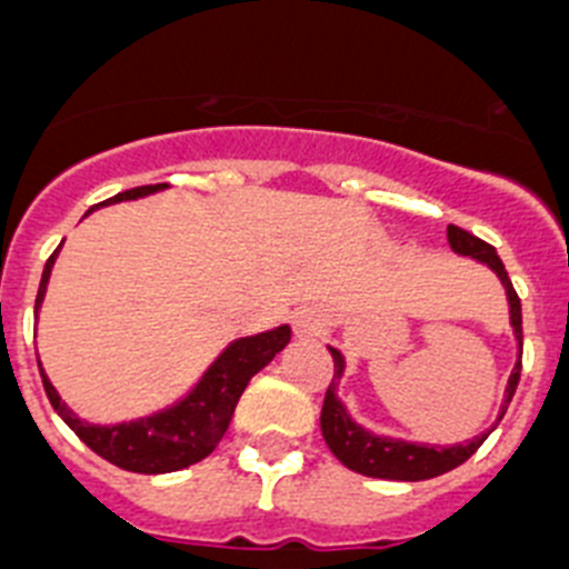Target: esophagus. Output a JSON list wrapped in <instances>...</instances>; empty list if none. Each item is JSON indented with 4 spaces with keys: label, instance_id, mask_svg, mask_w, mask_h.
I'll list each match as a JSON object with an SVG mask.
<instances>
[{
    "label": "esophagus",
    "instance_id": "obj_1",
    "mask_svg": "<svg viewBox=\"0 0 569 569\" xmlns=\"http://www.w3.org/2000/svg\"><path fill=\"white\" fill-rule=\"evenodd\" d=\"M295 329L300 337H320L326 329V317L317 309H300L295 315Z\"/></svg>",
    "mask_w": 569,
    "mask_h": 569
}]
</instances>
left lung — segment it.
<instances>
[{
    "mask_svg": "<svg viewBox=\"0 0 569 569\" xmlns=\"http://www.w3.org/2000/svg\"><path fill=\"white\" fill-rule=\"evenodd\" d=\"M448 243L457 254L465 258H473L479 263H485L490 272H496V278L501 280L505 291H508L510 303V326H513V335L519 340V360H516L513 373L508 380V391H505V406H501L499 419L508 411L510 399H513L516 386H519L521 377V300L516 295L513 283H510L508 272H505V263L496 254V249L485 240H479L476 234L465 232V229L448 227ZM331 357H335V380H331L326 399H322V413H320V431L326 445L331 448L337 459L346 465L348 470L362 476H373V479H391V482H422V479H433V476H442L448 470L459 468L462 462H468L473 457L479 445L488 439L490 428L482 437L470 439L468 445H450V448H439V445H417L406 442V439H391V437H377V433L366 431L362 425H357L355 419L348 417L346 406L337 397V382H340L342 371H346V360L337 348H329ZM496 419V422H499Z\"/></svg>",
    "mask_w": 569,
    "mask_h": 569,
    "instance_id": "1",
    "label": "left lung"
}]
</instances>
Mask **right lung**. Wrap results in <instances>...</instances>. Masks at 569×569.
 Listing matches in <instances>:
<instances>
[{
  "instance_id": "obj_1",
  "label": "right lung",
  "mask_w": 569,
  "mask_h": 569,
  "mask_svg": "<svg viewBox=\"0 0 569 569\" xmlns=\"http://www.w3.org/2000/svg\"><path fill=\"white\" fill-rule=\"evenodd\" d=\"M167 183L127 189V192H119V196L104 203L136 201V198L152 196V192H158ZM56 254H59V249L44 263L42 283H39V295H36V311H39V306L44 300V289H48ZM289 340V326H278V329L263 331V335L254 337H240V340H234L209 366L201 382L178 406L152 413V417L132 419V422L121 425H90L84 419H79L61 402V397L56 393L53 382L48 380L44 368H39V371H42L44 393H48L50 406L73 428L76 437L87 448L96 450L101 459H107V462H112L121 470H132V473H172V470H183L189 465L201 462V459H207L218 448V442L227 433L229 422H232L240 393L247 391L249 380H252L260 368L269 366L274 360V355L283 351Z\"/></svg>"
}]
</instances>
